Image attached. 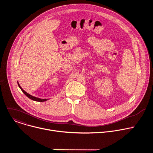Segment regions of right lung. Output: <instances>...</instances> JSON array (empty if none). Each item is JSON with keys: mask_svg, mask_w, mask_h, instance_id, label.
Segmentation results:
<instances>
[{"mask_svg": "<svg viewBox=\"0 0 153 153\" xmlns=\"http://www.w3.org/2000/svg\"><path fill=\"white\" fill-rule=\"evenodd\" d=\"M18 83V85H19V88H20V90H22V91L28 98H30V99H31V100H34V101H37V102H44V101H46V100H47V99H40V98H37V97H34V96H31V95H30V94H29L28 93H27V92H25L22 88H21L20 87V85L19 84V83Z\"/></svg>", "mask_w": 153, "mask_h": 153, "instance_id": "obj_1", "label": "right lung"}]
</instances>
